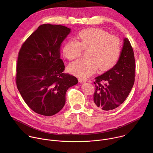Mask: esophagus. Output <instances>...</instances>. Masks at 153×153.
Masks as SVG:
<instances>
[{
	"label": "esophagus",
	"instance_id": "34e87169",
	"mask_svg": "<svg viewBox=\"0 0 153 153\" xmlns=\"http://www.w3.org/2000/svg\"><path fill=\"white\" fill-rule=\"evenodd\" d=\"M78 80H79V82H80V83H84V82H86L87 80H86V79H82V78H79L78 79Z\"/></svg>",
	"mask_w": 153,
	"mask_h": 153
}]
</instances>
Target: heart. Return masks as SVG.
<instances>
[{
  "label": "heart",
  "instance_id": "b5f03b06",
  "mask_svg": "<svg viewBox=\"0 0 153 153\" xmlns=\"http://www.w3.org/2000/svg\"><path fill=\"white\" fill-rule=\"evenodd\" d=\"M79 41L71 39L65 43L63 54L68 60L81 56L83 48L87 50L88 57L80 59L68 66L72 74L86 78L95 73L97 69L104 71L116 64L121 52L119 39L99 28H89L81 31L77 35Z\"/></svg>",
  "mask_w": 153,
  "mask_h": 153
}]
</instances>
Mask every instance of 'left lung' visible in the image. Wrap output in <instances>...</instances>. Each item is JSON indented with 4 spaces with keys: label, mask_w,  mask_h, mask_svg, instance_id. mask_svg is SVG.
I'll use <instances>...</instances> for the list:
<instances>
[{
    "label": "left lung",
    "mask_w": 153,
    "mask_h": 153,
    "mask_svg": "<svg viewBox=\"0 0 153 153\" xmlns=\"http://www.w3.org/2000/svg\"><path fill=\"white\" fill-rule=\"evenodd\" d=\"M135 77V59L127 38L117 63L109 71L95 78L96 91L93 105L96 110L111 111L120 106L131 90ZM102 82H104L102 84Z\"/></svg>",
    "instance_id": "left-lung-1"
}]
</instances>
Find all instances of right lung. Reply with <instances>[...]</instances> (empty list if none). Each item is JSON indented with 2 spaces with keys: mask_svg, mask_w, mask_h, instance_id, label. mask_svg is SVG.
I'll return each instance as SVG.
<instances>
[{
  "mask_svg": "<svg viewBox=\"0 0 153 153\" xmlns=\"http://www.w3.org/2000/svg\"><path fill=\"white\" fill-rule=\"evenodd\" d=\"M71 29L43 24L33 33L19 52L16 76L17 89L35 113L51 116L65 103L70 87L78 83L74 76L63 73L60 48Z\"/></svg>",
  "mask_w": 153,
  "mask_h": 153,
  "instance_id": "obj_1",
  "label": "right lung"
}]
</instances>
